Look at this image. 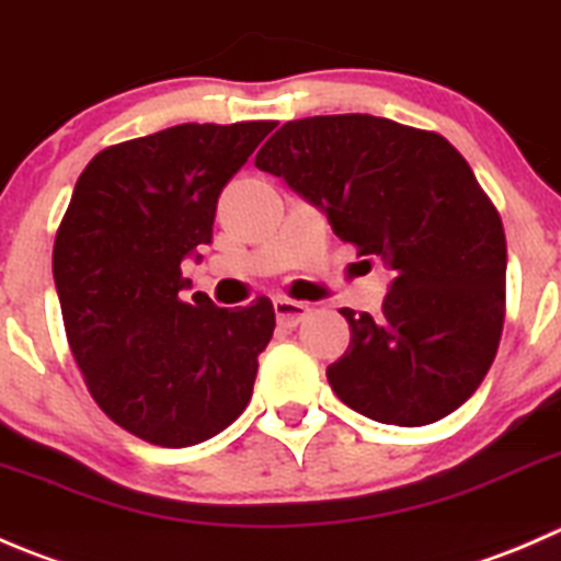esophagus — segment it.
<instances>
[{
    "mask_svg": "<svg viewBox=\"0 0 561 561\" xmlns=\"http://www.w3.org/2000/svg\"><path fill=\"white\" fill-rule=\"evenodd\" d=\"M273 308H275V316H278V324L283 327H297L299 321L310 313L308 302H297V299H288V297H275Z\"/></svg>",
    "mask_w": 561,
    "mask_h": 561,
    "instance_id": "obj_1",
    "label": "esophagus"
}]
</instances>
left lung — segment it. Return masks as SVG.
<instances>
[{"instance_id": "left-lung-1", "label": "left lung", "mask_w": 561, "mask_h": 561, "mask_svg": "<svg viewBox=\"0 0 561 561\" xmlns=\"http://www.w3.org/2000/svg\"><path fill=\"white\" fill-rule=\"evenodd\" d=\"M256 165L396 275L376 316L341 310L352 341L327 368L335 396L403 428L456 412L496 357L507 273L502 218L463 154L434 130L332 114L286 122Z\"/></svg>"}]
</instances>
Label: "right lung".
I'll return each mask as SVG.
<instances>
[{"mask_svg": "<svg viewBox=\"0 0 561 561\" xmlns=\"http://www.w3.org/2000/svg\"><path fill=\"white\" fill-rule=\"evenodd\" d=\"M273 127L187 122L105 147L57 229L70 352L105 417L149 445L213 439L253 396L273 302L218 308L202 291L185 302L182 259L213 242L220 191Z\"/></svg>", "mask_w": 561, "mask_h": 561, "instance_id": "obj_1", "label": "right lung"}]
</instances>
